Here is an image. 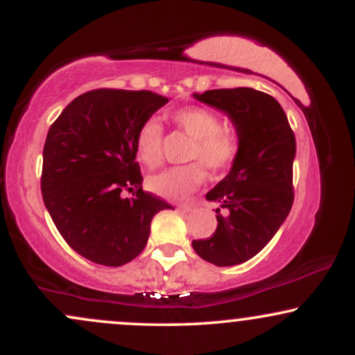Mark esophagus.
I'll use <instances>...</instances> for the list:
<instances>
[{"instance_id":"1","label":"esophagus","mask_w":355,"mask_h":355,"mask_svg":"<svg viewBox=\"0 0 355 355\" xmlns=\"http://www.w3.org/2000/svg\"><path fill=\"white\" fill-rule=\"evenodd\" d=\"M193 209V205H190V203H180L178 205V211H182V214H189Z\"/></svg>"}]
</instances>
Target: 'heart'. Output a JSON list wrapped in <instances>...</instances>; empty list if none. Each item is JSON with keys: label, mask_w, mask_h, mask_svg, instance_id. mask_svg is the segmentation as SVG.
Wrapping results in <instances>:
<instances>
[{"label": "heart", "mask_w": 355, "mask_h": 355, "mask_svg": "<svg viewBox=\"0 0 355 355\" xmlns=\"http://www.w3.org/2000/svg\"><path fill=\"white\" fill-rule=\"evenodd\" d=\"M170 121L193 138L189 160L202 162L210 172H225L239 155L240 140L232 128L222 126L215 112L202 107H185L168 115ZM137 155L145 165L157 166L164 158V126L155 118L141 123L135 137ZM202 164L172 166L148 178V187L166 200H183L205 182Z\"/></svg>", "instance_id": "b5f03b06"}]
</instances>
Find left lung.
<instances>
[{
	"label": "left lung",
	"instance_id": "8db88e82",
	"mask_svg": "<svg viewBox=\"0 0 355 355\" xmlns=\"http://www.w3.org/2000/svg\"><path fill=\"white\" fill-rule=\"evenodd\" d=\"M193 96L229 115L240 148L229 175L205 195L218 205L217 230L191 247L217 267L239 266L270 242L292 209L295 137L279 101L259 89H209Z\"/></svg>",
	"mask_w": 355,
	"mask_h": 355
}]
</instances>
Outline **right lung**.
Wrapping results in <instances>:
<instances>
[{"mask_svg": "<svg viewBox=\"0 0 355 355\" xmlns=\"http://www.w3.org/2000/svg\"><path fill=\"white\" fill-rule=\"evenodd\" d=\"M168 101L153 92L100 88L83 93L50 126L42 193L61 237L76 254L120 267L141 254L150 223L170 203L144 191L135 137ZM137 189L133 199L123 191Z\"/></svg>", "mask_w": 355, "mask_h": 355, "instance_id": "add662e5", "label": "right lung"}]
</instances>
